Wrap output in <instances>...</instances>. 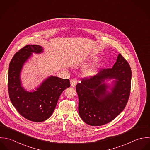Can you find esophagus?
Returning a JSON list of instances; mask_svg holds the SVG:
<instances>
[{
    "instance_id": "1",
    "label": "esophagus",
    "mask_w": 150,
    "mask_h": 150,
    "mask_svg": "<svg viewBox=\"0 0 150 150\" xmlns=\"http://www.w3.org/2000/svg\"><path fill=\"white\" fill-rule=\"evenodd\" d=\"M78 81L77 79H76L75 78H72L70 80V83H71V86L72 87H74L76 86V85L77 84Z\"/></svg>"
}]
</instances>
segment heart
I'll return each instance as SVG.
<instances>
[{
  "label": "heart",
  "mask_w": 150,
  "mask_h": 150,
  "mask_svg": "<svg viewBox=\"0 0 150 150\" xmlns=\"http://www.w3.org/2000/svg\"><path fill=\"white\" fill-rule=\"evenodd\" d=\"M91 59H92V60H96L97 59H96V57H93V58H91ZM103 64H104V63H103V62H98V63L96 64L95 65H93V66L88 67V68H86V69L85 70V75H87V76H91V75H94V74L97 72L98 69L100 67H101L103 66Z\"/></svg>",
  "instance_id": "b5f03b06"
}]
</instances>
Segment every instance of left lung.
<instances>
[{
	"label": "left lung",
	"instance_id": "8db88e82",
	"mask_svg": "<svg viewBox=\"0 0 150 150\" xmlns=\"http://www.w3.org/2000/svg\"><path fill=\"white\" fill-rule=\"evenodd\" d=\"M107 78L117 79L111 93L103 83ZM131 79L130 65L120 54L112 68L101 69L94 76L82 78L76 86L82 120L90 126H101L114 120L127 104Z\"/></svg>",
	"mask_w": 150,
	"mask_h": 150
}]
</instances>
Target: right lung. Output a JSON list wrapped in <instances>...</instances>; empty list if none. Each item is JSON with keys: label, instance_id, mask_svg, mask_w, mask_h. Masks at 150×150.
I'll return each mask as SVG.
<instances>
[{"label": "right lung", "instance_id": "obj_1", "mask_svg": "<svg viewBox=\"0 0 150 150\" xmlns=\"http://www.w3.org/2000/svg\"><path fill=\"white\" fill-rule=\"evenodd\" d=\"M39 45H27L13 57L9 64L8 90L12 104L24 118L35 122H43L53 114L61 93L70 86L68 79L51 76L33 92H28L21 86L20 74L24 63L32 52L39 53Z\"/></svg>", "mask_w": 150, "mask_h": 150}]
</instances>
